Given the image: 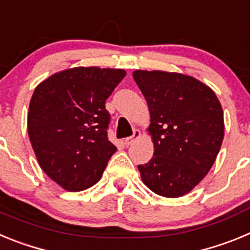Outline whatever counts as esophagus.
Here are the masks:
<instances>
[{
    "instance_id": "34e87169",
    "label": "esophagus",
    "mask_w": 250,
    "mask_h": 250,
    "mask_svg": "<svg viewBox=\"0 0 250 250\" xmlns=\"http://www.w3.org/2000/svg\"><path fill=\"white\" fill-rule=\"evenodd\" d=\"M140 136H141V131L140 130L135 129L134 130V134H132L131 136H129V138L125 139V141H124V143H125V145H126V146H129V145H131L132 143L135 141V139H139Z\"/></svg>"
}]
</instances>
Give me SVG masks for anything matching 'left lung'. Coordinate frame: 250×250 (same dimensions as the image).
<instances>
[{
  "label": "left lung",
  "mask_w": 250,
  "mask_h": 250,
  "mask_svg": "<svg viewBox=\"0 0 250 250\" xmlns=\"http://www.w3.org/2000/svg\"><path fill=\"white\" fill-rule=\"evenodd\" d=\"M150 111L154 156L139 165L150 190L167 198L191 191L213 167L224 138V115L213 90L178 72H132Z\"/></svg>",
  "instance_id": "8db88e82"
}]
</instances>
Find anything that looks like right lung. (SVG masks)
<instances>
[{"mask_svg": "<svg viewBox=\"0 0 250 250\" xmlns=\"http://www.w3.org/2000/svg\"><path fill=\"white\" fill-rule=\"evenodd\" d=\"M125 75L121 68L81 66L56 72L35 89L28 138L41 169L65 190L96 184L116 151L107 139L105 103Z\"/></svg>", "mask_w": 250, "mask_h": 250, "instance_id": "obj_1", "label": "right lung"}]
</instances>
